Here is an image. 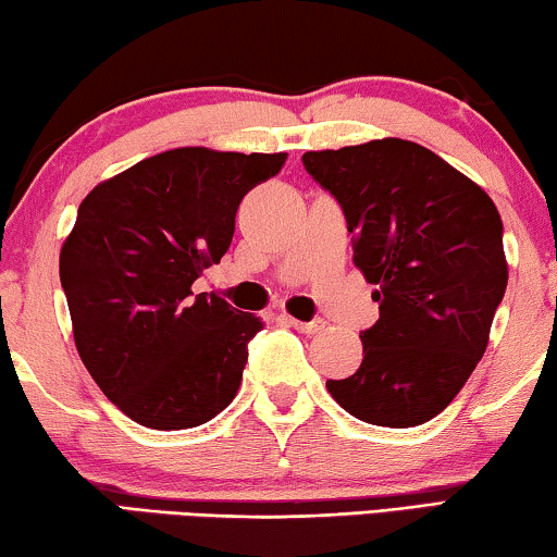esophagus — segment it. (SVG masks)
<instances>
[{
  "label": "esophagus",
  "instance_id": "obj_1",
  "mask_svg": "<svg viewBox=\"0 0 557 557\" xmlns=\"http://www.w3.org/2000/svg\"><path fill=\"white\" fill-rule=\"evenodd\" d=\"M281 319H284L288 326H294L296 332H301V334H317V332H321V329L326 326L321 319H317V321H298L294 317H288V313H284V317H281Z\"/></svg>",
  "mask_w": 557,
  "mask_h": 557
}]
</instances>
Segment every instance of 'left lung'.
<instances>
[{
  "label": "left lung",
  "instance_id": "8db88e82",
  "mask_svg": "<svg viewBox=\"0 0 557 557\" xmlns=\"http://www.w3.org/2000/svg\"><path fill=\"white\" fill-rule=\"evenodd\" d=\"M304 165L344 208L354 265L379 301V321L361 334V367L329 379L326 389L361 422L394 430L430 422L478 367L505 296L493 198L401 138L309 150Z\"/></svg>",
  "mask_w": 557,
  "mask_h": 557
}]
</instances>
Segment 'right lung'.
I'll list each match as a JSON object with an SVG mask.
<instances>
[{
	"instance_id": "1",
	"label": "right lung",
	"mask_w": 557,
	"mask_h": 557,
	"mask_svg": "<svg viewBox=\"0 0 557 557\" xmlns=\"http://www.w3.org/2000/svg\"><path fill=\"white\" fill-rule=\"evenodd\" d=\"M286 152L175 148L87 193L60 251L79 359L104 397L150 430H188L236 397L263 321L193 281L219 263L238 203Z\"/></svg>"
}]
</instances>
